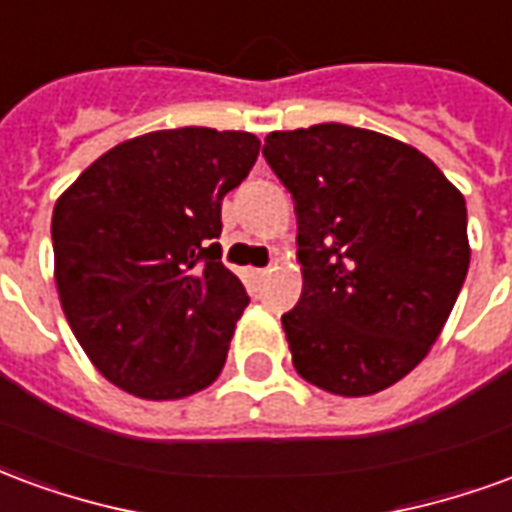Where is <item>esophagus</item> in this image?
<instances>
[{
    "label": "esophagus",
    "mask_w": 512,
    "mask_h": 512,
    "mask_svg": "<svg viewBox=\"0 0 512 512\" xmlns=\"http://www.w3.org/2000/svg\"><path fill=\"white\" fill-rule=\"evenodd\" d=\"M249 274L255 279H263L268 274V268H249Z\"/></svg>",
    "instance_id": "1"
}]
</instances>
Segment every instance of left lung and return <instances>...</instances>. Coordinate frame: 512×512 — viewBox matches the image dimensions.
Segmentation results:
<instances>
[{
  "mask_svg": "<svg viewBox=\"0 0 512 512\" xmlns=\"http://www.w3.org/2000/svg\"><path fill=\"white\" fill-rule=\"evenodd\" d=\"M263 156L299 213L304 288L282 315L296 373L381 392L425 359L463 288L461 191L414 147L343 123L274 131Z\"/></svg>",
  "mask_w": 512,
  "mask_h": 512,
  "instance_id": "1",
  "label": "left lung"
}]
</instances>
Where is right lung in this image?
<instances>
[{
	"instance_id": "right-lung-1",
	"label": "right lung",
	"mask_w": 512,
	"mask_h": 512,
	"mask_svg": "<svg viewBox=\"0 0 512 512\" xmlns=\"http://www.w3.org/2000/svg\"><path fill=\"white\" fill-rule=\"evenodd\" d=\"M257 153L260 139L246 131H153L112 147L54 205L62 310L120 389L175 400L222 373L249 304L216 244L222 200Z\"/></svg>"
}]
</instances>
